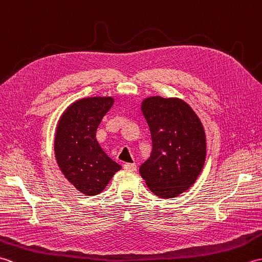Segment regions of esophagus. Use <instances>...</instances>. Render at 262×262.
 Here are the masks:
<instances>
[{"label":"esophagus","mask_w":262,"mask_h":262,"mask_svg":"<svg viewBox=\"0 0 262 262\" xmlns=\"http://www.w3.org/2000/svg\"><path fill=\"white\" fill-rule=\"evenodd\" d=\"M124 169L127 171H136L137 166L135 163H125L124 164Z\"/></svg>","instance_id":"34e87169"}]
</instances>
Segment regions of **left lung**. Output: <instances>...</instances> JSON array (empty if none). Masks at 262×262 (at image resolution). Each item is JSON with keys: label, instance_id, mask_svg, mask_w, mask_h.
<instances>
[{"label": "left lung", "instance_id": "obj_1", "mask_svg": "<svg viewBox=\"0 0 262 262\" xmlns=\"http://www.w3.org/2000/svg\"><path fill=\"white\" fill-rule=\"evenodd\" d=\"M141 110L151 132L152 152L140 173L155 196L174 198L202 173L207 153L204 126L179 98L147 97Z\"/></svg>", "mask_w": 262, "mask_h": 262}]
</instances>
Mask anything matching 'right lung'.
<instances>
[{
  "mask_svg": "<svg viewBox=\"0 0 262 262\" xmlns=\"http://www.w3.org/2000/svg\"><path fill=\"white\" fill-rule=\"evenodd\" d=\"M114 102L113 97L79 99L63 111L57 121L55 160L66 180L85 196L102 192L121 169L97 140L98 126Z\"/></svg>",
  "mask_w": 262,
  "mask_h": 262,
  "instance_id": "right-lung-1",
  "label": "right lung"
}]
</instances>
